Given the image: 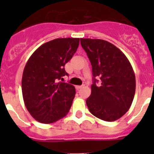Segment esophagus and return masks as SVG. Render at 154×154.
Listing matches in <instances>:
<instances>
[{"label":"esophagus","instance_id":"esophagus-1","mask_svg":"<svg viewBox=\"0 0 154 154\" xmlns=\"http://www.w3.org/2000/svg\"><path fill=\"white\" fill-rule=\"evenodd\" d=\"M84 87V85H82V86H76V88L77 89H80V88H83Z\"/></svg>","mask_w":154,"mask_h":154}]
</instances>
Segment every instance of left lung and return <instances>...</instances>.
I'll return each instance as SVG.
<instances>
[{
    "label": "left lung",
    "instance_id": "left-lung-1",
    "mask_svg": "<svg viewBox=\"0 0 154 154\" xmlns=\"http://www.w3.org/2000/svg\"><path fill=\"white\" fill-rule=\"evenodd\" d=\"M91 64L93 84L86 100L90 112L95 117L114 122L129 110L136 91V77L130 61L122 51L103 39L80 38ZM100 77L98 81L95 77Z\"/></svg>",
    "mask_w": 154,
    "mask_h": 154
}]
</instances>
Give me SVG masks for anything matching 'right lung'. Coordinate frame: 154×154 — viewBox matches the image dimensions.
<instances>
[{
    "label": "right lung",
    "mask_w": 154,
    "mask_h": 154,
    "mask_svg": "<svg viewBox=\"0 0 154 154\" xmlns=\"http://www.w3.org/2000/svg\"><path fill=\"white\" fill-rule=\"evenodd\" d=\"M79 42V38L51 40L37 48L27 60L21 80L23 99L37 122L54 123L69 112L75 88L60 80L68 75L65 65L75 54Z\"/></svg>",
    "instance_id": "obj_1"
}]
</instances>
